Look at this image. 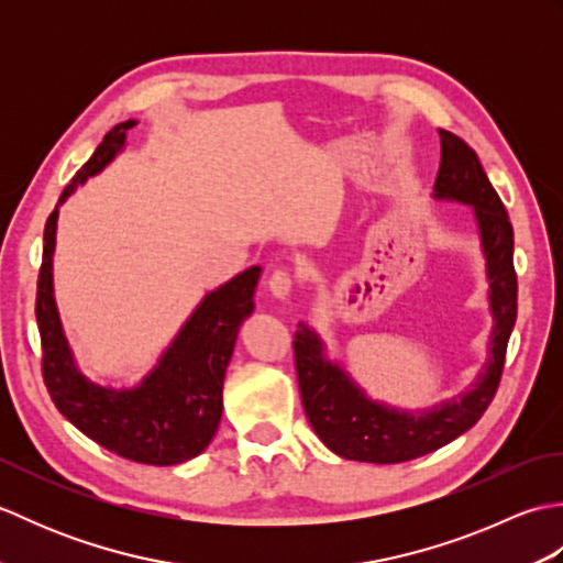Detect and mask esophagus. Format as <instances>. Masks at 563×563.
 Masks as SVG:
<instances>
[{
    "label": "esophagus",
    "mask_w": 563,
    "mask_h": 563,
    "mask_svg": "<svg viewBox=\"0 0 563 563\" xmlns=\"http://www.w3.org/2000/svg\"><path fill=\"white\" fill-rule=\"evenodd\" d=\"M268 288H271V292L275 297H280V300H285V297H288L292 292V288H295L292 275L288 271H273L271 280H268Z\"/></svg>",
    "instance_id": "esophagus-1"
}]
</instances>
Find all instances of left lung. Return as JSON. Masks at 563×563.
I'll return each mask as SVG.
<instances>
[{
	"label": "left lung",
	"mask_w": 563,
	"mask_h": 563,
	"mask_svg": "<svg viewBox=\"0 0 563 563\" xmlns=\"http://www.w3.org/2000/svg\"><path fill=\"white\" fill-rule=\"evenodd\" d=\"M435 196L474 206L492 280V357L486 373L457 401L428 413H399L363 397L339 367L321 357V343L305 324L295 333V369L305 413L329 450L345 460L399 464L433 452L470 430L494 401L504 375L510 331L518 317V273L512 266V224L504 200L488 181L476 152L440 130V169Z\"/></svg>",
	"instance_id": "8db88e82"
}]
</instances>
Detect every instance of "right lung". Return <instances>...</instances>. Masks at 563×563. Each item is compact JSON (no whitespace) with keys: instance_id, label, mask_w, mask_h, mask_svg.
Wrapping results in <instances>:
<instances>
[{"instance_id":"1","label":"right lung","mask_w":563,"mask_h":563,"mask_svg":"<svg viewBox=\"0 0 563 563\" xmlns=\"http://www.w3.org/2000/svg\"><path fill=\"white\" fill-rule=\"evenodd\" d=\"M133 125L135 121L115 125L103 137L93 157L65 186L59 200L113 159ZM55 224L57 210L45 222L35 321L43 351L41 373L57 411L84 435L123 460L154 466L194 460L208 448L218 430L224 369L232 357L239 327L254 312V288L261 268L254 266L239 273L220 290L210 292L186 321L172 349L164 353L157 369L137 389L113 391L91 385L71 365L53 300Z\"/></svg>"}]
</instances>
